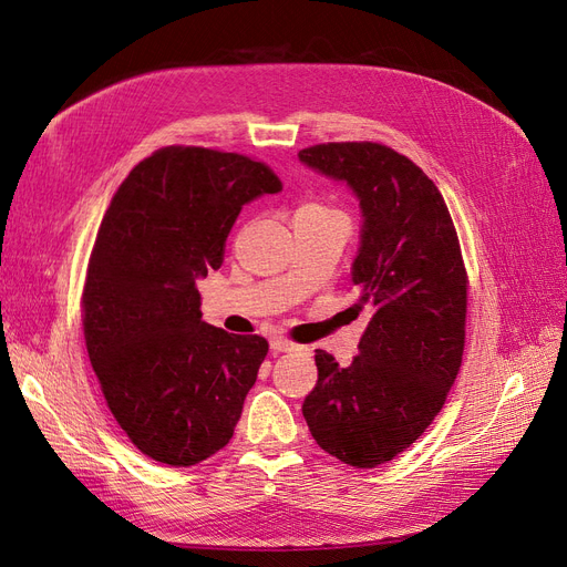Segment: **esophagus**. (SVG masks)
Returning <instances> with one entry per match:
<instances>
[{
	"mask_svg": "<svg viewBox=\"0 0 567 567\" xmlns=\"http://www.w3.org/2000/svg\"><path fill=\"white\" fill-rule=\"evenodd\" d=\"M295 348H297V343L285 339V337H272L270 339V350L272 352H287V350H295Z\"/></svg>",
	"mask_w": 567,
	"mask_h": 567,
	"instance_id": "obj_1",
	"label": "esophagus"
}]
</instances>
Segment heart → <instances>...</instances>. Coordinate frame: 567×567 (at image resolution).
Returning a JSON list of instances; mask_svg holds the SVG:
<instances>
[{"instance_id": "obj_1", "label": "heart", "mask_w": 567, "mask_h": 567, "mask_svg": "<svg viewBox=\"0 0 567 567\" xmlns=\"http://www.w3.org/2000/svg\"><path fill=\"white\" fill-rule=\"evenodd\" d=\"M299 209H329V207H324V205H320V203H306V205H301Z\"/></svg>"}]
</instances>
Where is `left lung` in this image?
Masks as SVG:
<instances>
[{
	"label": "left lung",
	"instance_id": "1",
	"mask_svg": "<svg viewBox=\"0 0 567 567\" xmlns=\"http://www.w3.org/2000/svg\"><path fill=\"white\" fill-rule=\"evenodd\" d=\"M299 158L343 179L364 228L352 282L371 308L360 354L341 367L316 350L303 417L318 446L358 470L406 451L444 409L463 364L470 278L434 182L381 142H327Z\"/></svg>",
	"mask_w": 567,
	"mask_h": 567
}]
</instances>
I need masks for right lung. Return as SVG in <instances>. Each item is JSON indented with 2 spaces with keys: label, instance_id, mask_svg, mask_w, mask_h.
Returning a JSON list of instances; mask_svg holds the SVG:
<instances>
[{
  "label": "right lung",
  "instance_id": "1",
  "mask_svg": "<svg viewBox=\"0 0 567 567\" xmlns=\"http://www.w3.org/2000/svg\"><path fill=\"white\" fill-rule=\"evenodd\" d=\"M270 165L173 144L140 161L97 228L81 291L86 350L114 421L146 457L192 467L234 436L268 341L200 320L196 280L224 261Z\"/></svg>",
  "mask_w": 567,
  "mask_h": 567
}]
</instances>
